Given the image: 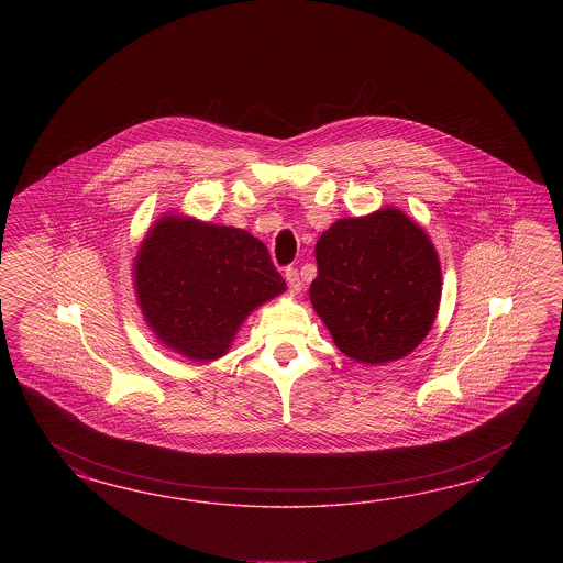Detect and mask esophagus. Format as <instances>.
I'll return each mask as SVG.
<instances>
[{
	"mask_svg": "<svg viewBox=\"0 0 563 563\" xmlns=\"http://www.w3.org/2000/svg\"><path fill=\"white\" fill-rule=\"evenodd\" d=\"M285 278H287V285H289V289L292 292H299L301 287H303V280H301V274L297 268H287V273H285Z\"/></svg>",
	"mask_w": 563,
	"mask_h": 563,
	"instance_id": "34e87169",
	"label": "esophagus"
}]
</instances>
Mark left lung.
Here are the masks:
<instances>
[{"label": "left lung", "mask_w": 563, "mask_h": 563, "mask_svg": "<svg viewBox=\"0 0 563 563\" xmlns=\"http://www.w3.org/2000/svg\"><path fill=\"white\" fill-rule=\"evenodd\" d=\"M316 313L357 363L407 357L431 330L442 299L440 257L398 208L334 222L316 243Z\"/></svg>", "instance_id": "8db88e82"}]
</instances>
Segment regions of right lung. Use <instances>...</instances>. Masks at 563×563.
Masks as SVG:
<instances>
[{
    "label": "right lung",
    "instance_id": "right-lung-1",
    "mask_svg": "<svg viewBox=\"0 0 563 563\" xmlns=\"http://www.w3.org/2000/svg\"><path fill=\"white\" fill-rule=\"evenodd\" d=\"M134 287L154 336L206 363L222 357L243 320L287 283L247 231L165 214L137 250Z\"/></svg>",
    "mask_w": 563,
    "mask_h": 563
}]
</instances>
